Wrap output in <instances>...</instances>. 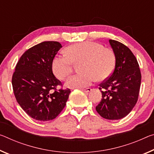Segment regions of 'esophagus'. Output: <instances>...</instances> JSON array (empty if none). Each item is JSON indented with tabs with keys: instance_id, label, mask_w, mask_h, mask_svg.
Returning <instances> with one entry per match:
<instances>
[{
	"instance_id": "obj_1",
	"label": "esophagus",
	"mask_w": 154,
	"mask_h": 154,
	"mask_svg": "<svg viewBox=\"0 0 154 154\" xmlns=\"http://www.w3.org/2000/svg\"><path fill=\"white\" fill-rule=\"evenodd\" d=\"M82 90L85 92H89L92 90V89L90 88H82Z\"/></svg>"
}]
</instances>
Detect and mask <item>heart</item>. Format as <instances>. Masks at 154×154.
Returning a JSON list of instances; mask_svg holds the SVG:
<instances>
[{
  "label": "heart",
  "instance_id": "heart-1",
  "mask_svg": "<svg viewBox=\"0 0 154 154\" xmlns=\"http://www.w3.org/2000/svg\"><path fill=\"white\" fill-rule=\"evenodd\" d=\"M64 55H56L53 60V70L55 76L64 79L72 71L73 64H78L81 72L72 75L66 81L70 88L89 86L96 79L103 81L110 76L116 65V56L110 48L101 44L86 41L70 45Z\"/></svg>",
  "mask_w": 154,
  "mask_h": 154
}]
</instances>
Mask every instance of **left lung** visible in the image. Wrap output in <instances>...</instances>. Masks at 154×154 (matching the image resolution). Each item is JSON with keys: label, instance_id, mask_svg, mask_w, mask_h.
<instances>
[{"label": "left lung", "instance_id": "8db88e82", "mask_svg": "<svg viewBox=\"0 0 154 154\" xmlns=\"http://www.w3.org/2000/svg\"><path fill=\"white\" fill-rule=\"evenodd\" d=\"M109 42L116 56V65L108 79L99 84L102 99L96 110L104 119L119 120L128 115L138 101L141 73L128 46L114 40Z\"/></svg>", "mask_w": 154, "mask_h": 154}]
</instances>
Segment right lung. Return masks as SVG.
<instances>
[{
    "instance_id": "obj_1",
    "label": "right lung",
    "mask_w": 154,
    "mask_h": 154,
    "mask_svg": "<svg viewBox=\"0 0 154 154\" xmlns=\"http://www.w3.org/2000/svg\"><path fill=\"white\" fill-rule=\"evenodd\" d=\"M62 47L58 42H41L26 51L16 64L11 79L14 95L23 110L35 120L56 118L70 93L68 88L57 90L62 83L53 73V60Z\"/></svg>"
}]
</instances>
